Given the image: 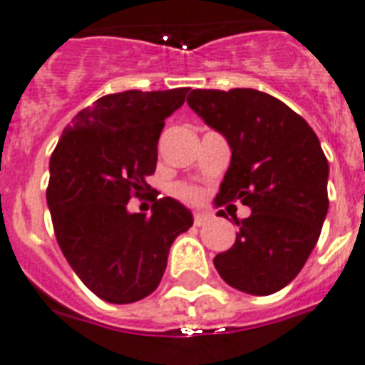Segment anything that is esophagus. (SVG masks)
I'll return each instance as SVG.
<instances>
[{"label": "esophagus", "instance_id": "1", "mask_svg": "<svg viewBox=\"0 0 365 365\" xmlns=\"http://www.w3.org/2000/svg\"><path fill=\"white\" fill-rule=\"evenodd\" d=\"M211 215H209V212H205V211H200V212H196V215H194V224H196V226H205L207 222H211Z\"/></svg>", "mask_w": 365, "mask_h": 365}]
</instances>
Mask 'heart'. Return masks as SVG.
Segmentation results:
<instances>
[{"label": "heart", "instance_id": "b5f03b06", "mask_svg": "<svg viewBox=\"0 0 365 365\" xmlns=\"http://www.w3.org/2000/svg\"><path fill=\"white\" fill-rule=\"evenodd\" d=\"M171 194L185 201H197L201 197V192L197 190L196 186L185 185V182H177V185L171 186Z\"/></svg>", "mask_w": 365, "mask_h": 365}]
</instances>
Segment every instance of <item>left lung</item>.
<instances>
[{"mask_svg": "<svg viewBox=\"0 0 365 365\" xmlns=\"http://www.w3.org/2000/svg\"><path fill=\"white\" fill-rule=\"evenodd\" d=\"M186 103L232 148L215 205L241 201L252 211L233 217L235 243L212 264L241 292H279L302 271L328 212L330 168L319 137L288 105L258 90H192Z\"/></svg>", "mask_w": 365, "mask_h": 365, "instance_id": "1", "label": "left lung"}]
</instances>
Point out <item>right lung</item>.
Wrapping results in <instances>:
<instances>
[{"mask_svg":"<svg viewBox=\"0 0 365 365\" xmlns=\"http://www.w3.org/2000/svg\"><path fill=\"white\" fill-rule=\"evenodd\" d=\"M186 94L188 88L103 96L78 110L51 156L46 203L58 245L105 302L153 294L175 237L194 224L190 209L173 197L154 196L150 217L128 211L130 197L150 188L164 120Z\"/></svg>","mask_w":365,"mask_h":365,"instance_id":"obj_1","label":"right lung"}]
</instances>
